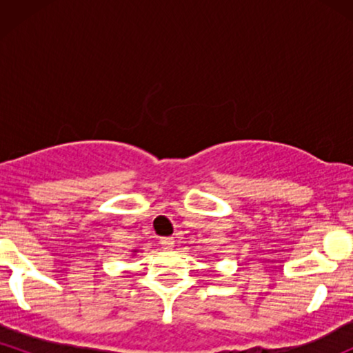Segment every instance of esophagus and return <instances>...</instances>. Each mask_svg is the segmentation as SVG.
Instances as JSON below:
<instances>
[{"instance_id":"esophagus-1","label":"esophagus","mask_w":353,"mask_h":353,"mask_svg":"<svg viewBox=\"0 0 353 353\" xmlns=\"http://www.w3.org/2000/svg\"><path fill=\"white\" fill-rule=\"evenodd\" d=\"M159 244L163 245L164 249H172V247H174V244H176V242H174V239H172V237H161Z\"/></svg>"}]
</instances>
